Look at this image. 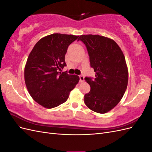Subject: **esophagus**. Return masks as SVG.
<instances>
[{
  "mask_svg": "<svg viewBox=\"0 0 152 152\" xmlns=\"http://www.w3.org/2000/svg\"><path fill=\"white\" fill-rule=\"evenodd\" d=\"M79 79H80V82H84V77L83 75H80Z\"/></svg>",
  "mask_w": 152,
  "mask_h": 152,
  "instance_id": "1",
  "label": "esophagus"
}]
</instances>
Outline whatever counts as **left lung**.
Wrapping results in <instances>:
<instances>
[{
    "label": "left lung",
    "mask_w": 152,
    "mask_h": 152,
    "mask_svg": "<svg viewBox=\"0 0 152 152\" xmlns=\"http://www.w3.org/2000/svg\"><path fill=\"white\" fill-rule=\"evenodd\" d=\"M84 42L89 56L95 79L86 77L90 85L84 96L86 105L99 113H107L121 102L128 83L125 56L118 45L108 37L99 35H82L78 40Z\"/></svg>",
    "instance_id": "left-lung-1"
}]
</instances>
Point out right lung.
<instances>
[{"label": "right lung", "instance_id": "obj_1", "mask_svg": "<svg viewBox=\"0 0 152 152\" xmlns=\"http://www.w3.org/2000/svg\"><path fill=\"white\" fill-rule=\"evenodd\" d=\"M78 35L53 34L40 39L32 49L25 66V82L31 97L40 105L53 108L65 103L79 77L59 70L66 66L68 45Z\"/></svg>", "mask_w": 152, "mask_h": 152}]
</instances>
